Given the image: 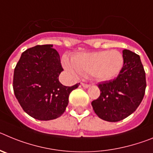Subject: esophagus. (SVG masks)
<instances>
[{
    "label": "esophagus",
    "mask_w": 153,
    "mask_h": 153,
    "mask_svg": "<svg viewBox=\"0 0 153 153\" xmlns=\"http://www.w3.org/2000/svg\"><path fill=\"white\" fill-rule=\"evenodd\" d=\"M81 85H82L83 87H85V88H88L89 86H90V84H88V83H81Z\"/></svg>",
    "instance_id": "34e87169"
}]
</instances>
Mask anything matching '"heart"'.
<instances>
[{
  "label": "heart",
  "instance_id": "b5f03b06",
  "mask_svg": "<svg viewBox=\"0 0 153 153\" xmlns=\"http://www.w3.org/2000/svg\"><path fill=\"white\" fill-rule=\"evenodd\" d=\"M65 68L73 74L90 75L99 81L113 79L118 75L123 66V55L117 51L81 53L75 55L70 63L63 59Z\"/></svg>",
  "mask_w": 153,
  "mask_h": 153
}]
</instances>
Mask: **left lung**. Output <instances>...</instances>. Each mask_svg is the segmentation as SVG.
Listing matches in <instances>:
<instances>
[{
    "instance_id": "left-lung-1",
    "label": "left lung",
    "mask_w": 153,
    "mask_h": 153,
    "mask_svg": "<svg viewBox=\"0 0 153 153\" xmlns=\"http://www.w3.org/2000/svg\"><path fill=\"white\" fill-rule=\"evenodd\" d=\"M123 66L113 79L98 84L100 95L91 102L100 119L118 122L132 114L145 95L146 73L140 56L129 50L123 51Z\"/></svg>"
}]
</instances>
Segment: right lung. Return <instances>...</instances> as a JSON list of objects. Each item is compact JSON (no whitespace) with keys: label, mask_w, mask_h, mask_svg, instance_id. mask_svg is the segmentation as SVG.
Here are the masks:
<instances>
[{"label":"right lung","mask_w":153,"mask_h":153,"mask_svg":"<svg viewBox=\"0 0 153 153\" xmlns=\"http://www.w3.org/2000/svg\"><path fill=\"white\" fill-rule=\"evenodd\" d=\"M63 70L52 44L35 46L22 53L14 68L13 89L25 113L39 120H54L64 113L70 93L79 84L62 85L59 75Z\"/></svg>","instance_id":"1"}]
</instances>
